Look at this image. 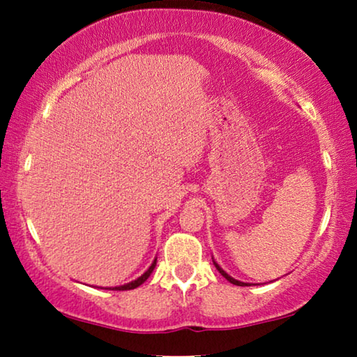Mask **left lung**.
Returning a JSON list of instances; mask_svg holds the SVG:
<instances>
[{"instance_id":"obj_1","label":"left lung","mask_w":357,"mask_h":357,"mask_svg":"<svg viewBox=\"0 0 357 357\" xmlns=\"http://www.w3.org/2000/svg\"><path fill=\"white\" fill-rule=\"evenodd\" d=\"M213 263H214V266L217 268V271H219V273L225 277V279L229 282V283H233V285H238V287H249V283H244V282H241V280H236V279H233L231 275H228L225 271H223L219 264H217L215 261H214V258H213Z\"/></svg>"}]
</instances>
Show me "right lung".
<instances>
[{"mask_svg": "<svg viewBox=\"0 0 357 357\" xmlns=\"http://www.w3.org/2000/svg\"><path fill=\"white\" fill-rule=\"evenodd\" d=\"M155 263H157V258H154V261L151 263V266L148 268L146 273H143L140 277H138V279L132 280V282H129V283H126V285L113 287V288H110V289H119V291H124V289H134V288H137V287H140L142 283H143L144 280H146L151 274H153V271H154V268H155Z\"/></svg>", "mask_w": 357, "mask_h": 357, "instance_id": "1", "label": "right lung"}]
</instances>
